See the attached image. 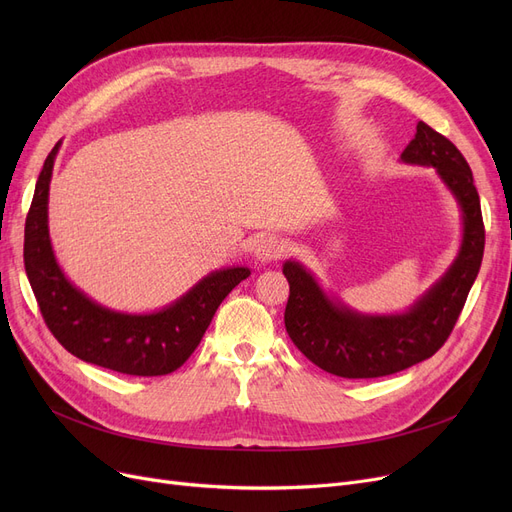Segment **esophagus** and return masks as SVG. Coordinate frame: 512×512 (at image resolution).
<instances>
[{
  "label": "esophagus",
  "instance_id": "esophagus-1",
  "mask_svg": "<svg viewBox=\"0 0 512 512\" xmlns=\"http://www.w3.org/2000/svg\"><path fill=\"white\" fill-rule=\"evenodd\" d=\"M288 245L282 236L276 234H265L259 238L257 249H255V257L261 263H270V261H278L280 257H284Z\"/></svg>",
  "mask_w": 512,
  "mask_h": 512
}]
</instances>
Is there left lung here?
<instances>
[{
  "label": "left lung",
  "mask_w": 512,
  "mask_h": 512,
  "mask_svg": "<svg viewBox=\"0 0 512 512\" xmlns=\"http://www.w3.org/2000/svg\"><path fill=\"white\" fill-rule=\"evenodd\" d=\"M405 164L432 166L463 213V242L448 272L405 313L363 315L330 299L299 261L284 263L290 284L284 324L317 367L340 378H382L436 355L459 319L479 274L486 230L473 174L463 153L425 122L402 151Z\"/></svg>",
  "instance_id": "1"
}]
</instances>
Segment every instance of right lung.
I'll return each mask as SVG.
<instances>
[{
	"label": "right lung",
	"mask_w": 512,
	"mask_h": 512,
	"mask_svg": "<svg viewBox=\"0 0 512 512\" xmlns=\"http://www.w3.org/2000/svg\"><path fill=\"white\" fill-rule=\"evenodd\" d=\"M47 155L24 224V270L49 332L74 357L126 375H166L195 353L228 292L249 278V267L205 276L182 297L155 313L132 315L105 309L80 292L60 270L47 228L53 159Z\"/></svg>",
	"instance_id": "1"
}]
</instances>
